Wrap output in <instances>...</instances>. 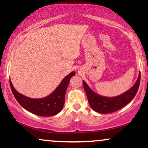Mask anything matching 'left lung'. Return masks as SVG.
<instances>
[{"instance_id":"8db88e82","label":"left lung","mask_w":148,"mask_h":148,"mask_svg":"<svg viewBox=\"0 0 148 148\" xmlns=\"http://www.w3.org/2000/svg\"><path fill=\"white\" fill-rule=\"evenodd\" d=\"M140 81V73H139L138 77L135 84L129 90L123 93L120 95L108 97L97 94L88 84L83 81L84 90L87 95L90 106L95 111L100 113H110L115 112L125 106L130 102L136 95Z\"/></svg>"}]
</instances>
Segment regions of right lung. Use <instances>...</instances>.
I'll list each match as a JSON object with an SVG mask.
<instances>
[{
	"label": "right lung",
	"instance_id": "right-lung-1",
	"mask_svg": "<svg viewBox=\"0 0 148 148\" xmlns=\"http://www.w3.org/2000/svg\"><path fill=\"white\" fill-rule=\"evenodd\" d=\"M75 75L72 72L64 77L51 94L40 99H33L18 92L10 79V84L15 99L21 106L30 113L43 117L57 115L62 109L64 103V96L70 79Z\"/></svg>",
	"mask_w": 148,
	"mask_h": 148
}]
</instances>
